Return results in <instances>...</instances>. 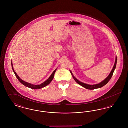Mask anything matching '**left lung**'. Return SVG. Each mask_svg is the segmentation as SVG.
Returning <instances> with one entry per match:
<instances>
[{
  "mask_svg": "<svg viewBox=\"0 0 128 128\" xmlns=\"http://www.w3.org/2000/svg\"><path fill=\"white\" fill-rule=\"evenodd\" d=\"M116 61H117V59H116V60H115V62L114 63V66L113 67V68L112 69L110 73V74L108 75V76L103 81H102L101 82H100V83L98 84H86L85 83H84L82 82H80V80H79L77 79H76L74 76L73 75V74L72 73V71L70 70V73L72 74V77H73V79L75 80V81L78 84H79L80 85H81L82 86L84 87L86 89H89V90H93V89H98V88H101L102 87L104 86V85H106L109 81H110V80L111 78L112 75H113V72L115 70V68L116 67Z\"/></svg>",
  "mask_w": 128,
  "mask_h": 128,
  "instance_id": "obj_1",
  "label": "left lung"
}]
</instances>
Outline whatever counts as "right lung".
<instances>
[{
    "instance_id": "1",
    "label": "right lung",
    "mask_w": 128,
    "mask_h": 128,
    "mask_svg": "<svg viewBox=\"0 0 128 128\" xmlns=\"http://www.w3.org/2000/svg\"><path fill=\"white\" fill-rule=\"evenodd\" d=\"M12 70H13L14 73L15 74L16 77H17V78L20 81V82L21 84H22L23 85L25 86L26 87H27L28 88H30L32 89H39L42 88L43 87H44L48 85L51 82L52 80L53 79L54 77V74H55V72H56V69H57V68L56 69H55L54 71L52 72V73L51 74V75L50 76V77L46 81H44V82H43V83H42L40 84L35 85V84H30L29 82H25L24 80H22L18 77V76L17 75V74L16 73V72L14 71V70L13 67V65H12Z\"/></svg>"
}]
</instances>
